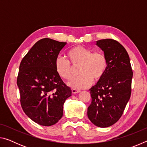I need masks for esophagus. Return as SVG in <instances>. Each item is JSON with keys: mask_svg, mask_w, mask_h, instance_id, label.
I'll return each instance as SVG.
<instances>
[{"mask_svg": "<svg viewBox=\"0 0 147 147\" xmlns=\"http://www.w3.org/2000/svg\"><path fill=\"white\" fill-rule=\"evenodd\" d=\"M80 90H78V89H72V92H73V93L74 94H76V93H78L80 92Z\"/></svg>", "mask_w": 147, "mask_h": 147, "instance_id": "esophagus-1", "label": "esophagus"}]
</instances>
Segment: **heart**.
Segmentation results:
<instances>
[{"label":"heart","instance_id":"heart-1","mask_svg":"<svg viewBox=\"0 0 147 147\" xmlns=\"http://www.w3.org/2000/svg\"><path fill=\"white\" fill-rule=\"evenodd\" d=\"M67 56L69 61L63 57H58L55 60V67L61 78L69 80L74 76V67L79 66L78 73L80 75L69 82L72 88H88L91 85L93 80L99 81L106 73L108 60L103 53H93V51L87 47L76 46L68 52Z\"/></svg>","mask_w":147,"mask_h":147}]
</instances>
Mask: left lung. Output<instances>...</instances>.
I'll return each mask as SVG.
<instances>
[{
    "instance_id": "8db88e82",
    "label": "left lung",
    "mask_w": 147,
    "mask_h": 147,
    "mask_svg": "<svg viewBox=\"0 0 147 147\" xmlns=\"http://www.w3.org/2000/svg\"><path fill=\"white\" fill-rule=\"evenodd\" d=\"M96 45L104 52L108 67L102 79L89 89L92 100L88 117L95 126L106 128L123 115L130 98L133 72L127 51L118 41L100 39Z\"/></svg>"
}]
</instances>
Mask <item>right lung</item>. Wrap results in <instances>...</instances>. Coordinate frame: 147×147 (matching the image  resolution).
<instances>
[{"label":"right lung","instance_id":"1","mask_svg":"<svg viewBox=\"0 0 147 147\" xmlns=\"http://www.w3.org/2000/svg\"><path fill=\"white\" fill-rule=\"evenodd\" d=\"M67 43L49 38L36 42L22 59L17 84L24 112L35 123L49 126L63 116L72 91L57 73L55 60Z\"/></svg>","mask_w":147,"mask_h":147}]
</instances>
